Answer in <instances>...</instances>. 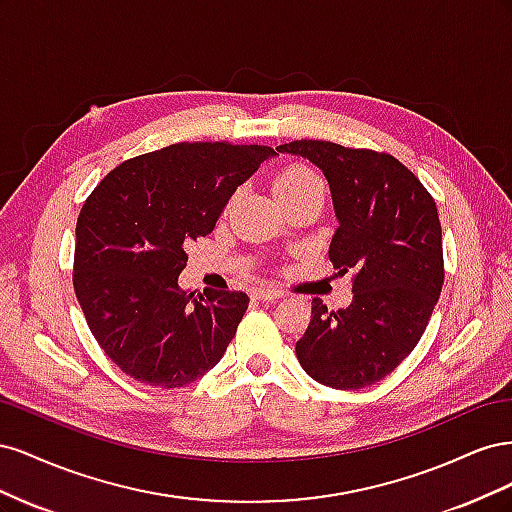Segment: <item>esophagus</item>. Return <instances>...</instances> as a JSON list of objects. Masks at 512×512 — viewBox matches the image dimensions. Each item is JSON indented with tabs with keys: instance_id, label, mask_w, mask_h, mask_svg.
<instances>
[{
	"instance_id": "obj_1",
	"label": "esophagus",
	"mask_w": 512,
	"mask_h": 512,
	"mask_svg": "<svg viewBox=\"0 0 512 512\" xmlns=\"http://www.w3.org/2000/svg\"><path fill=\"white\" fill-rule=\"evenodd\" d=\"M252 297L256 301H273V299H282L284 292L277 290V288H271V286H260L252 292Z\"/></svg>"
}]
</instances>
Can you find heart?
I'll use <instances>...</instances> for the list:
<instances>
[{
    "label": "heart",
    "instance_id": "1",
    "mask_svg": "<svg viewBox=\"0 0 512 512\" xmlns=\"http://www.w3.org/2000/svg\"><path fill=\"white\" fill-rule=\"evenodd\" d=\"M318 190L324 192V181L314 168H309L305 164L286 166L273 181V192L275 198L280 200V205L288 203L292 198H299Z\"/></svg>",
    "mask_w": 512,
    "mask_h": 512
}]
</instances>
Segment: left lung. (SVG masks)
Returning a JSON list of instances; mask_svg holds the SVG:
<instances>
[{
  "mask_svg": "<svg viewBox=\"0 0 512 512\" xmlns=\"http://www.w3.org/2000/svg\"><path fill=\"white\" fill-rule=\"evenodd\" d=\"M280 153L305 158L327 177L337 230L329 258L354 271L352 303L329 312L312 301L297 359L339 391L389 376L421 339L444 282L442 228L429 192L389 153L327 141H294Z\"/></svg>",
  "mask_w": 512,
  "mask_h": 512,
  "instance_id": "8db88e82",
  "label": "left lung"
}]
</instances>
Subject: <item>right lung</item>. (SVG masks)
I'll return each mask as SVG.
<instances>
[{
    "label": "right lung",
    "mask_w": 512,
    "mask_h": 512,
    "mask_svg": "<svg viewBox=\"0 0 512 512\" xmlns=\"http://www.w3.org/2000/svg\"><path fill=\"white\" fill-rule=\"evenodd\" d=\"M271 147L177 143L132 158L91 192L76 222L74 292L123 374L179 389L220 363L250 297L181 290L185 245L207 237Z\"/></svg>",
    "instance_id": "add662e5"
}]
</instances>
